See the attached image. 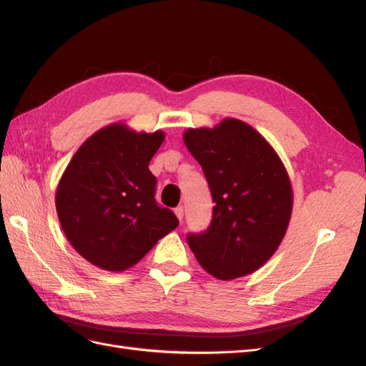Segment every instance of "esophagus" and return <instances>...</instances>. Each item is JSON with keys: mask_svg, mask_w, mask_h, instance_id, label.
Instances as JSON below:
<instances>
[{"mask_svg": "<svg viewBox=\"0 0 366 366\" xmlns=\"http://www.w3.org/2000/svg\"><path fill=\"white\" fill-rule=\"evenodd\" d=\"M175 215H177V218H179V221H183V207L182 206H179V207H175Z\"/></svg>", "mask_w": 366, "mask_h": 366, "instance_id": "34e87169", "label": "esophagus"}]
</instances>
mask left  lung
<instances>
[{"instance_id": "8db88e82", "label": "left lung", "mask_w": 366, "mask_h": 366, "mask_svg": "<svg viewBox=\"0 0 366 366\" xmlns=\"http://www.w3.org/2000/svg\"><path fill=\"white\" fill-rule=\"evenodd\" d=\"M215 203L203 234L187 235L202 267L217 280L257 272L280 247L290 223L293 189L280 156L246 122L183 132Z\"/></svg>"}]
</instances>
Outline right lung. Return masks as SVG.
<instances>
[{
    "mask_svg": "<svg viewBox=\"0 0 366 366\" xmlns=\"http://www.w3.org/2000/svg\"><path fill=\"white\" fill-rule=\"evenodd\" d=\"M164 132H136L125 124L96 131L65 168L54 203L74 250L108 272L137 264L179 226L156 203V177L148 168Z\"/></svg>",
    "mask_w": 366,
    "mask_h": 366,
    "instance_id": "obj_1",
    "label": "right lung"
}]
</instances>
